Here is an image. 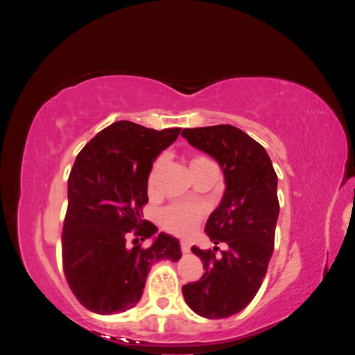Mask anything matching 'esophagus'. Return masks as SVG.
I'll list each match as a JSON object with an SVG mask.
<instances>
[{
  "label": "esophagus",
  "mask_w": 355,
  "mask_h": 355,
  "mask_svg": "<svg viewBox=\"0 0 355 355\" xmlns=\"http://www.w3.org/2000/svg\"><path fill=\"white\" fill-rule=\"evenodd\" d=\"M180 250L184 252V253H189L191 252V245L188 243H185V241H182L180 243Z\"/></svg>",
  "instance_id": "1"
}]
</instances>
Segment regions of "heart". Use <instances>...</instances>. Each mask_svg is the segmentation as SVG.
Wrapping results in <instances>:
<instances>
[{
    "label": "heart",
    "mask_w": 355,
    "mask_h": 355,
    "mask_svg": "<svg viewBox=\"0 0 355 355\" xmlns=\"http://www.w3.org/2000/svg\"><path fill=\"white\" fill-rule=\"evenodd\" d=\"M213 164L211 161L202 155H196L189 159V168L192 175L201 167ZM164 168V158H158L149 168L146 176V189L148 194L153 196L157 189V182ZM204 214V209L197 204H171V206L161 210L159 225L164 231L176 235V237L187 239L196 232L198 223Z\"/></svg>",
    "instance_id": "b5f03b06"
}]
</instances>
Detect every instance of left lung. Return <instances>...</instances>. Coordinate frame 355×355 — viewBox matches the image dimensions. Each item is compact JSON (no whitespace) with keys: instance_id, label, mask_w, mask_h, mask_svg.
I'll return each mask as SVG.
<instances>
[{"instance_id":"obj_1","label":"left lung","mask_w":355,"mask_h":355,"mask_svg":"<svg viewBox=\"0 0 355 355\" xmlns=\"http://www.w3.org/2000/svg\"><path fill=\"white\" fill-rule=\"evenodd\" d=\"M187 141L218 161L225 176V194L206 223V234L219 247H192L206 272L182 287L188 306L210 320L227 318L252 302L265 278L274 250L280 211L277 175L265 148L230 124L184 128Z\"/></svg>"}]
</instances>
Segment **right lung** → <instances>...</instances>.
<instances>
[{
    "mask_svg": "<svg viewBox=\"0 0 355 355\" xmlns=\"http://www.w3.org/2000/svg\"><path fill=\"white\" fill-rule=\"evenodd\" d=\"M179 127L154 130L132 121L103 128L75 158L68 178V210L62 232L63 272L80 304L96 314L133 308L151 265L180 259L179 241L142 219L146 176L154 159L173 144ZM137 239L134 247L125 241Z\"/></svg>",
    "mask_w": 355,
    "mask_h": 355,
    "instance_id": "add662e5",
    "label": "right lung"
}]
</instances>
